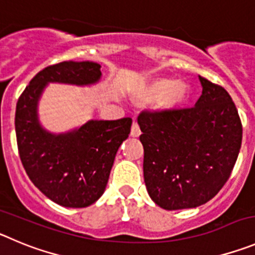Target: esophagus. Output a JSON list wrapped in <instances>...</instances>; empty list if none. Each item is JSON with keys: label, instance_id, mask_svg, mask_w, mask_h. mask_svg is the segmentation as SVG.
Segmentation results:
<instances>
[{"label": "esophagus", "instance_id": "esophagus-1", "mask_svg": "<svg viewBox=\"0 0 255 255\" xmlns=\"http://www.w3.org/2000/svg\"><path fill=\"white\" fill-rule=\"evenodd\" d=\"M140 134H141V131H140L139 126H137L136 123H132L131 125V131H130V135H131L132 137H139Z\"/></svg>", "mask_w": 255, "mask_h": 255}]
</instances>
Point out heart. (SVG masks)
Wrapping results in <instances>:
<instances>
[{"mask_svg":"<svg viewBox=\"0 0 255 255\" xmlns=\"http://www.w3.org/2000/svg\"><path fill=\"white\" fill-rule=\"evenodd\" d=\"M191 86L174 77H155L145 82L135 99L139 104H151L160 112H170L183 107L191 99Z\"/></svg>","mask_w":255,"mask_h":255,"instance_id":"1","label":"heart"}]
</instances>
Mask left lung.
<instances>
[{
    "mask_svg": "<svg viewBox=\"0 0 255 255\" xmlns=\"http://www.w3.org/2000/svg\"><path fill=\"white\" fill-rule=\"evenodd\" d=\"M202 95L195 107L141 112L144 182L164 210L206 204L223 188L242 146L243 128L230 95L198 76Z\"/></svg>",
    "mask_w": 255,
    "mask_h": 255,
    "instance_id": "8db88e82",
    "label": "left lung"
}]
</instances>
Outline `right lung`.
I'll use <instances>...</instances> for the list:
<instances>
[{"mask_svg":"<svg viewBox=\"0 0 255 255\" xmlns=\"http://www.w3.org/2000/svg\"><path fill=\"white\" fill-rule=\"evenodd\" d=\"M95 62H62L30 81L16 105L18 153L32 183L55 204L81 209L104 195L116 153L129 137L132 120H88L64 132L46 130L39 102L50 83L91 87L101 81Z\"/></svg>","mask_w":255,"mask_h":255,"instance_id":"add662e5","label":"right lung"}]
</instances>
